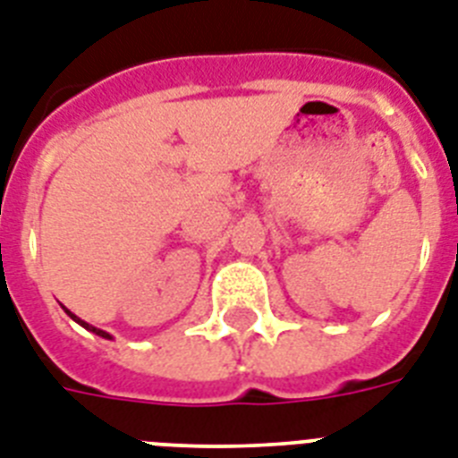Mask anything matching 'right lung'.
<instances>
[{
  "label": "right lung",
  "mask_w": 458,
  "mask_h": 458,
  "mask_svg": "<svg viewBox=\"0 0 458 458\" xmlns=\"http://www.w3.org/2000/svg\"><path fill=\"white\" fill-rule=\"evenodd\" d=\"M67 314H69V317H72V318H74V321H79V324H81V326H83V328L92 330V333H98V335H102V337H111V335H109V333H105V330H99V328H95V326L86 324V321H81V318H79V317H74V314H72V312H67Z\"/></svg>",
  "instance_id": "add662e5"
}]
</instances>
